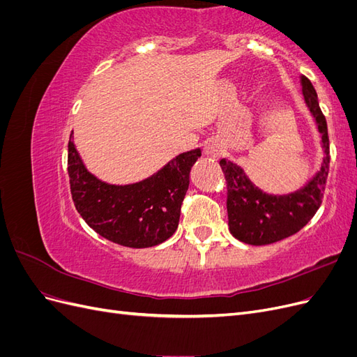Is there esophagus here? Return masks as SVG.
I'll return each instance as SVG.
<instances>
[{"instance_id": "obj_1", "label": "esophagus", "mask_w": 357, "mask_h": 357, "mask_svg": "<svg viewBox=\"0 0 357 357\" xmlns=\"http://www.w3.org/2000/svg\"><path fill=\"white\" fill-rule=\"evenodd\" d=\"M204 153L207 155V156H211V158H218V156H220V153H222V146H220L218 142H208V143H205Z\"/></svg>"}]
</instances>
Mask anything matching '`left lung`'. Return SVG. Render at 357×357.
Instances as JSON below:
<instances>
[{
    "mask_svg": "<svg viewBox=\"0 0 357 357\" xmlns=\"http://www.w3.org/2000/svg\"><path fill=\"white\" fill-rule=\"evenodd\" d=\"M302 93L316 119L325 159L320 171L305 188L286 197L266 195L248 180L244 171L222 159L226 180V208L229 231L236 240L252 245H265L296 234L319 210L329 172V137L325 114L321 113L317 93L307 77H302Z\"/></svg>",
    "mask_w": 357,
    "mask_h": 357,
    "instance_id": "left-lung-1",
    "label": "left lung"
}]
</instances>
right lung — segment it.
<instances>
[{
	"label": "right lung",
	"instance_id": "1",
	"mask_svg": "<svg viewBox=\"0 0 357 357\" xmlns=\"http://www.w3.org/2000/svg\"><path fill=\"white\" fill-rule=\"evenodd\" d=\"M73 134L68 142V177L75 210L104 238L125 247H152L176 232L189 172L201 149L172 159L153 177L129 186H113L93 177L82 164Z\"/></svg>",
	"mask_w": 357,
	"mask_h": 357
}]
</instances>
